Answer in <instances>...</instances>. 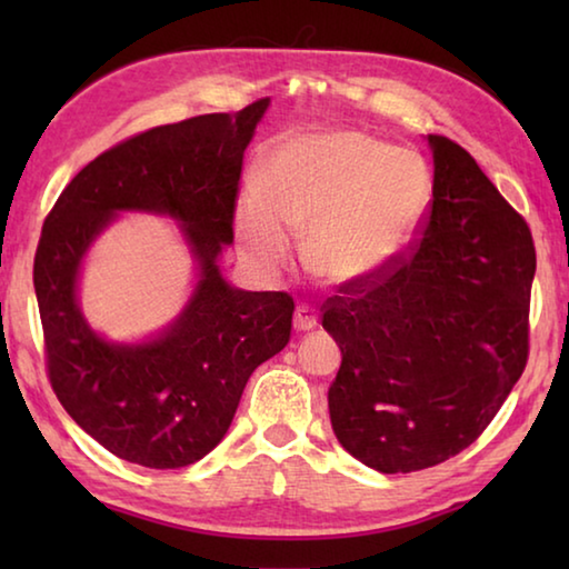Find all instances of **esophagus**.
<instances>
[{"mask_svg":"<svg viewBox=\"0 0 569 569\" xmlns=\"http://www.w3.org/2000/svg\"><path fill=\"white\" fill-rule=\"evenodd\" d=\"M316 323H319V316L311 306H298L296 313H293V329L298 333H306V331H313Z\"/></svg>","mask_w":569,"mask_h":569,"instance_id":"esophagus-1","label":"esophagus"}]
</instances>
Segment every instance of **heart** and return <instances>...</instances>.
I'll list each match as a JSON object with an SVG mask.
<instances>
[{
	"instance_id": "1",
	"label": "heart",
	"mask_w": 569,
	"mask_h": 569,
	"mask_svg": "<svg viewBox=\"0 0 569 569\" xmlns=\"http://www.w3.org/2000/svg\"><path fill=\"white\" fill-rule=\"evenodd\" d=\"M431 200L417 150L363 132L308 134L273 148L238 196L236 238L250 263L278 271L308 238V266L331 283L379 276L411 246Z\"/></svg>"
}]
</instances>
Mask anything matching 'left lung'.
I'll return each instance as SVG.
<instances>
[{"instance_id":"left-lung-1","label":"left lung","mask_w":569,"mask_h":569,"mask_svg":"<svg viewBox=\"0 0 569 569\" xmlns=\"http://www.w3.org/2000/svg\"><path fill=\"white\" fill-rule=\"evenodd\" d=\"M429 146L435 186L421 238L323 303V329L341 349L333 435L383 475L467 449L529 356L532 233L465 148L445 134H429Z\"/></svg>"}]
</instances>
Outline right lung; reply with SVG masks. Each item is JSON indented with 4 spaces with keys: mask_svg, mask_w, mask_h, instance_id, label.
Listing matches in <instances>:
<instances>
[{
    "mask_svg": "<svg viewBox=\"0 0 569 569\" xmlns=\"http://www.w3.org/2000/svg\"><path fill=\"white\" fill-rule=\"evenodd\" d=\"M268 102L160 124L104 150L42 226L34 293L50 383L77 427L132 465L178 469L203 459L226 437L250 373L291 339V296L240 291L218 268L233 243L243 152ZM124 209L178 219L199 263L187 308L142 345L102 340L76 301L83 256Z\"/></svg>",
    "mask_w": 569,
    "mask_h": 569,
    "instance_id": "right-lung-1",
    "label": "right lung"
}]
</instances>
